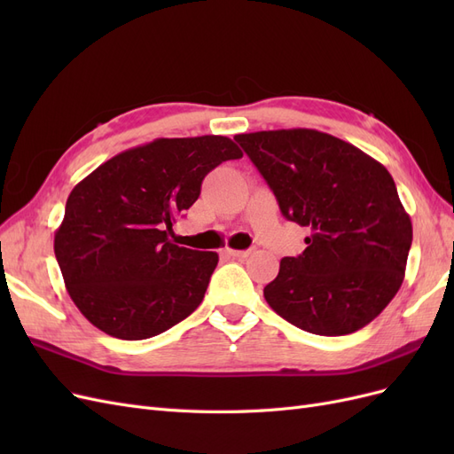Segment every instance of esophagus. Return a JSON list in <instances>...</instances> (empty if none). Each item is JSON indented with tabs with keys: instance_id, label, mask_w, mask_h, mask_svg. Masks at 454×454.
I'll list each match as a JSON object with an SVG mask.
<instances>
[{
	"instance_id": "esophagus-1",
	"label": "esophagus",
	"mask_w": 454,
	"mask_h": 454,
	"mask_svg": "<svg viewBox=\"0 0 454 454\" xmlns=\"http://www.w3.org/2000/svg\"><path fill=\"white\" fill-rule=\"evenodd\" d=\"M227 254L232 257H248L252 250H227Z\"/></svg>"
}]
</instances>
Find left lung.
Here are the masks:
<instances>
[{
	"instance_id": "1",
	"label": "left lung",
	"mask_w": 454,
	"mask_h": 454,
	"mask_svg": "<svg viewBox=\"0 0 454 454\" xmlns=\"http://www.w3.org/2000/svg\"><path fill=\"white\" fill-rule=\"evenodd\" d=\"M307 248L265 286L270 309L314 335L358 332L400 290L413 225L390 172L362 149L312 129L237 134Z\"/></svg>"
}]
</instances>
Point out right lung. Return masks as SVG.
<instances>
[{
	"label": "right lung",
	"mask_w": 454,
	"mask_h": 454,
	"mask_svg": "<svg viewBox=\"0 0 454 454\" xmlns=\"http://www.w3.org/2000/svg\"><path fill=\"white\" fill-rule=\"evenodd\" d=\"M225 136L159 138L100 164L67 197L54 255L75 307L100 332L140 340L185 320L204 299L215 252L168 240L204 176L240 159Z\"/></svg>",
	"instance_id": "obj_1"
}]
</instances>
